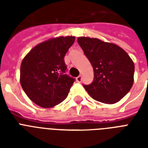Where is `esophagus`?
I'll return each instance as SVG.
<instances>
[{"label":"esophagus","instance_id":"1","mask_svg":"<svg viewBox=\"0 0 148 148\" xmlns=\"http://www.w3.org/2000/svg\"><path fill=\"white\" fill-rule=\"evenodd\" d=\"M76 80H77V81L78 82V83L81 82V81H82V76H81V75H79V76L76 78Z\"/></svg>","mask_w":148,"mask_h":148}]
</instances>
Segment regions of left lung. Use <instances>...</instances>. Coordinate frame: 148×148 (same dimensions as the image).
I'll list each match as a JSON object with an SVG mask.
<instances>
[{"mask_svg": "<svg viewBox=\"0 0 148 148\" xmlns=\"http://www.w3.org/2000/svg\"><path fill=\"white\" fill-rule=\"evenodd\" d=\"M77 42L94 69V81L83 84L93 98L104 103H114L131 90L134 64L121 47L97 38L81 37Z\"/></svg>", "mask_w": 148, "mask_h": 148, "instance_id": "left-lung-1", "label": "left lung"}]
</instances>
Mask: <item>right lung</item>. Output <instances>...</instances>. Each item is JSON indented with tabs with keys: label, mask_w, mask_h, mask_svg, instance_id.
<instances>
[{
	"label": "right lung",
	"mask_w": 148,
	"mask_h": 148,
	"mask_svg": "<svg viewBox=\"0 0 148 148\" xmlns=\"http://www.w3.org/2000/svg\"><path fill=\"white\" fill-rule=\"evenodd\" d=\"M74 37H60L40 43L23 59L21 84L34 103L45 108L64 101L75 79L66 73L64 56Z\"/></svg>",
	"instance_id": "obj_1"
}]
</instances>
